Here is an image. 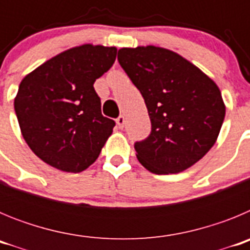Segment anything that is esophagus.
Instances as JSON below:
<instances>
[{
	"mask_svg": "<svg viewBox=\"0 0 250 250\" xmlns=\"http://www.w3.org/2000/svg\"><path fill=\"white\" fill-rule=\"evenodd\" d=\"M116 124H118V126L120 127V129H123L124 125H125V116H123V115H120L118 119H116Z\"/></svg>",
	"mask_w": 250,
	"mask_h": 250,
	"instance_id": "1",
	"label": "esophagus"
}]
</instances>
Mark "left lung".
Masks as SVG:
<instances>
[{
	"mask_svg": "<svg viewBox=\"0 0 250 250\" xmlns=\"http://www.w3.org/2000/svg\"><path fill=\"white\" fill-rule=\"evenodd\" d=\"M119 63L145 100L151 132L134 147L154 174L184 171L211 149L225 105L216 83L173 51L155 46L124 47Z\"/></svg>",
	"mask_w": 250,
	"mask_h": 250,
	"instance_id": "8db88e82",
	"label": "left lung"
}]
</instances>
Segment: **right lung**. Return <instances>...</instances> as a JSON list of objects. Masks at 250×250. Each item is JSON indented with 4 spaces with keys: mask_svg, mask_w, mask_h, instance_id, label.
I'll return each instance as SVG.
<instances>
[{
    "mask_svg": "<svg viewBox=\"0 0 250 250\" xmlns=\"http://www.w3.org/2000/svg\"><path fill=\"white\" fill-rule=\"evenodd\" d=\"M116 52V47L77 46L21 81L17 120L30 149L46 164L80 173L99 158L115 121L101 114L94 83L114 65Z\"/></svg>",
    "mask_w": 250,
    "mask_h": 250,
    "instance_id": "add662e5",
    "label": "right lung"
}]
</instances>
